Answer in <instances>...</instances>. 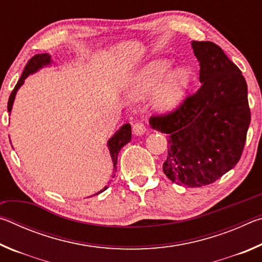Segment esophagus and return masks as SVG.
Here are the masks:
<instances>
[{
    "instance_id": "obj_1",
    "label": "esophagus",
    "mask_w": 262,
    "mask_h": 262,
    "mask_svg": "<svg viewBox=\"0 0 262 262\" xmlns=\"http://www.w3.org/2000/svg\"><path fill=\"white\" fill-rule=\"evenodd\" d=\"M145 130H147V128H145V125L143 122L139 121L133 125V133H134L135 135H143Z\"/></svg>"
}]
</instances>
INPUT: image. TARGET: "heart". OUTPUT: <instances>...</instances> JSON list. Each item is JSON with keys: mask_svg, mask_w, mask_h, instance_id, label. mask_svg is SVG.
<instances>
[{"mask_svg": "<svg viewBox=\"0 0 262 262\" xmlns=\"http://www.w3.org/2000/svg\"><path fill=\"white\" fill-rule=\"evenodd\" d=\"M166 61L151 62L137 73L132 82L133 94L143 98L156 89L170 70ZM190 75L184 68L177 69L166 77L155 96V106L161 111L173 110L178 105L189 85Z\"/></svg>", "mask_w": 262, "mask_h": 262, "instance_id": "obj_1", "label": "heart"}]
</instances>
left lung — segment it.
Wrapping results in <instances>:
<instances>
[{
  "mask_svg": "<svg viewBox=\"0 0 262 262\" xmlns=\"http://www.w3.org/2000/svg\"><path fill=\"white\" fill-rule=\"evenodd\" d=\"M200 62L201 86L174 110L150 118L167 134L163 171L187 187L212 184L241 159L251 122L245 78L220 46L192 41Z\"/></svg>",
  "mask_w": 262,
  "mask_h": 262,
  "instance_id": "obj_1",
  "label": "left lung"
}]
</instances>
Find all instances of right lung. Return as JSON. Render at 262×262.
I'll use <instances>...</instances> for the list:
<instances>
[{
	"mask_svg": "<svg viewBox=\"0 0 262 262\" xmlns=\"http://www.w3.org/2000/svg\"><path fill=\"white\" fill-rule=\"evenodd\" d=\"M50 63H51V55H48L47 53H46V54H35L34 56L31 57V59L28 61V63H26V66H25V68L23 70V74H21L19 81L17 82L15 89H14V90H12L10 97H9V100H8V112H10V111H11L12 104H14V99H15L16 92H17V90H18L21 84L24 83V79L28 77L30 74L37 72L38 69H40L41 67H43V66H47V64H50ZM130 140H132V128H130L129 123H126V125H123L120 128V129H119L117 133H115V134L110 139L107 145H108V149H110L111 157H112V161H113L114 171H115V168H117L119 151H120L123 145L127 144ZM106 188H107V186H106L104 189H101L99 193L104 192Z\"/></svg>",
	"mask_w": 262,
	"mask_h": 262,
	"instance_id": "add662e5",
	"label": "right lung"
}]
</instances>
